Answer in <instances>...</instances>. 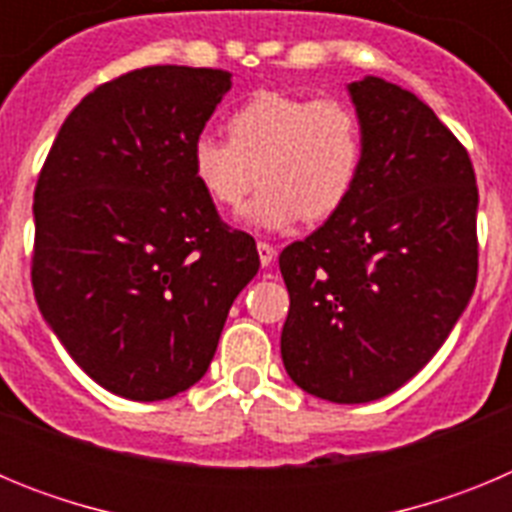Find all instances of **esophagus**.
Instances as JSON below:
<instances>
[{
  "mask_svg": "<svg viewBox=\"0 0 512 512\" xmlns=\"http://www.w3.org/2000/svg\"><path fill=\"white\" fill-rule=\"evenodd\" d=\"M256 251H259L261 266H271V261L277 259V248L271 246V243H266V241L256 243Z\"/></svg>",
  "mask_w": 512,
  "mask_h": 512,
  "instance_id": "obj_1",
  "label": "esophagus"
}]
</instances>
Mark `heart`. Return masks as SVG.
<instances>
[{
	"mask_svg": "<svg viewBox=\"0 0 512 512\" xmlns=\"http://www.w3.org/2000/svg\"><path fill=\"white\" fill-rule=\"evenodd\" d=\"M228 135L194 138L192 174L225 210H238L256 182L264 184L246 212L253 228L282 230L300 217L325 220L346 205L359 182L364 135L356 112L341 99L264 89L230 115Z\"/></svg>",
	"mask_w": 512,
	"mask_h": 512,
	"instance_id": "heart-1",
	"label": "heart"
}]
</instances>
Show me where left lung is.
<instances>
[{
	"label": "left lung",
	"instance_id": "left-lung-1",
	"mask_svg": "<svg viewBox=\"0 0 512 512\" xmlns=\"http://www.w3.org/2000/svg\"><path fill=\"white\" fill-rule=\"evenodd\" d=\"M364 135L346 205L279 256L282 361L297 387L359 405L433 359L477 284V179L459 140L408 89L348 84Z\"/></svg>",
	"mask_w": 512,
	"mask_h": 512
}]
</instances>
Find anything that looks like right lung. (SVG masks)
Wrapping results in <instances>:
<instances>
[{
    "instance_id": "right-lung-1",
    "label": "right lung",
    "mask_w": 512,
    "mask_h": 512,
    "mask_svg": "<svg viewBox=\"0 0 512 512\" xmlns=\"http://www.w3.org/2000/svg\"><path fill=\"white\" fill-rule=\"evenodd\" d=\"M230 71L148 66L107 81L58 130L35 187V302L112 395L156 402L205 377L259 271L192 174Z\"/></svg>"
}]
</instances>
